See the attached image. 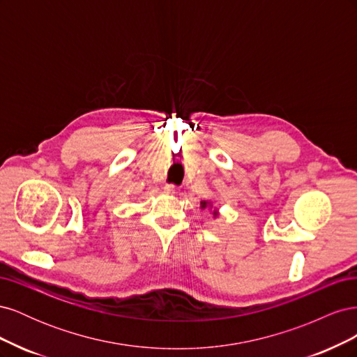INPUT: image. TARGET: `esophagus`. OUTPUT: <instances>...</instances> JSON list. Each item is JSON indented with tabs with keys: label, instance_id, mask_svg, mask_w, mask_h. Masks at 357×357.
<instances>
[{
	"label": "esophagus",
	"instance_id": "esophagus-1",
	"mask_svg": "<svg viewBox=\"0 0 357 357\" xmlns=\"http://www.w3.org/2000/svg\"><path fill=\"white\" fill-rule=\"evenodd\" d=\"M164 190H165V193H168V195H176V193H178V188L174 185H167L164 188Z\"/></svg>",
	"mask_w": 357,
	"mask_h": 357
}]
</instances>
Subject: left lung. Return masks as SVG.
I'll use <instances>...</instances> for the list:
<instances>
[{"mask_svg": "<svg viewBox=\"0 0 357 357\" xmlns=\"http://www.w3.org/2000/svg\"><path fill=\"white\" fill-rule=\"evenodd\" d=\"M205 208H213V202L211 201H201V210ZM213 218H219V210L213 208Z\"/></svg>", "mask_w": 357, "mask_h": 357, "instance_id": "obj_1", "label": "left lung"}]
</instances>
